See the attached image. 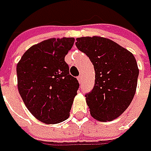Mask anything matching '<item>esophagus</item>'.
<instances>
[{
  "mask_svg": "<svg viewBox=\"0 0 151 151\" xmlns=\"http://www.w3.org/2000/svg\"><path fill=\"white\" fill-rule=\"evenodd\" d=\"M77 79H78V81H79L80 83H81V82L82 81V76H81V75H80V76H79V77H78Z\"/></svg>",
  "mask_w": 151,
  "mask_h": 151,
  "instance_id": "esophagus-1",
  "label": "esophagus"
}]
</instances>
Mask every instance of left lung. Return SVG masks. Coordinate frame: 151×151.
Instances as JSON below:
<instances>
[{
  "label": "left lung",
  "instance_id": "left-lung-1",
  "mask_svg": "<svg viewBox=\"0 0 151 151\" xmlns=\"http://www.w3.org/2000/svg\"><path fill=\"white\" fill-rule=\"evenodd\" d=\"M77 48L95 69V86L86 95L90 114L100 122L113 121L130 106L136 92L139 69L132 53L117 43L98 36L76 39Z\"/></svg>",
  "mask_w": 151,
  "mask_h": 151
}]
</instances>
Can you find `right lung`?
Here are the masks:
<instances>
[{
  "label": "right lung",
  "instance_id": "right-lung-1",
  "mask_svg": "<svg viewBox=\"0 0 151 151\" xmlns=\"http://www.w3.org/2000/svg\"><path fill=\"white\" fill-rule=\"evenodd\" d=\"M74 41L44 40L27 49L17 64L19 95L28 111L44 124H59L70 116L80 84L70 75L64 57Z\"/></svg>",
  "mask_w": 151,
  "mask_h": 151
}]
</instances>
